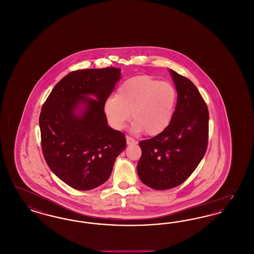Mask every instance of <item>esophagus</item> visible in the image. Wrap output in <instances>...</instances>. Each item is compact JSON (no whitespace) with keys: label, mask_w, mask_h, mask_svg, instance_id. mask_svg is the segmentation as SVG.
<instances>
[{"label":"esophagus","mask_w":254,"mask_h":254,"mask_svg":"<svg viewBox=\"0 0 254 254\" xmlns=\"http://www.w3.org/2000/svg\"><path fill=\"white\" fill-rule=\"evenodd\" d=\"M126 139H127V145H134V144L137 143L134 139H132V138L129 137V136H127Z\"/></svg>","instance_id":"obj_1"}]
</instances>
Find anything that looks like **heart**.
I'll return each mask as SVG.
<instances>
[{
    "instance_id": "heart-1",
    "label": "heart",
    "mask_w": 254,
    "mask_h": 254,
    "mask_svg": "<svg viewBox=\"0 0 254 254\" xmlns=\"http://www.w3.org/2000/svg\"><path fill=\"white\" fill-rule=\"evenodd\" d=\"M175 98V90L168 83L140 75L122 83L115 96L106 100L104 111L109 125L116 130L123 129L131 112L133 132L145 131L152 136L169 126Z\"/></svg>"
}]
</instances>
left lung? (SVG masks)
Masks as SVG:
<instances>
[{"label": "left lung", "mask_w": 254, "mask_h": 254, "mask_svg": "<svg viewBox=\"0 0 254 254\" xmlns=\"http://www.w3.org/2000/svg\"><path fill=\"white\" fill-rule=\"evenodd\" d=\"M177 90L171 121L157 136L139 143L140 180L164 190L186 181L205 155L208 138V110L203 97L188 78L169 69Z\"/></svg>", "instance_id": "left-lung-1"}]
</instances>
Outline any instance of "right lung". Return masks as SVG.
<instances>
[{"label": "right lung", "instance_id": "add662e5", "mask_svg": "<svg viewBox=\"0 0 254 254\" xmlns=\"http://www.w3.org/2000/svg\"><path fill=\"white\" fill-rule=\"evenodd\" d=\"M120 78L121 69L115 67L72 71L54 86L42 108L44 157L53 173L75 190L104 184L126 148L125 134L108 126L104 111Z\"/></svg>", "mask_w": 254, "mask_h": 254}]
</instances>
